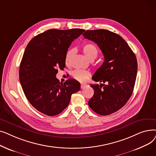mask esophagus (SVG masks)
Returning <instances> with one entry per match:
<instances>
[{
    "instance_id": "esophagus-1",
    "label": "esophagus",
    "mask_w": 156,
    "mask_h": 156,
    "mask_svg": "<svg viewBox=\"0 0 156 156\" xmlns=\"http://www.w3.org/2000/svg\"><path fill=\"white\" fill-rule=\"evenodd\" d=\"M86 87H87V85H85V84H81V89L85 88Z\"/></svg>"
}]
</instances>
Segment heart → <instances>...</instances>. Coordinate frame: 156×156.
Returning a JSON list of instances; mask_svg holds the SVG:
<instances>
[{
	"label": "heart",
	"mask_w": 156,
	"mask_h": 156,
	"mask_svg": "<svg viewBox=\"0 0 156 156\" xmlns=\"http://www.w3.org/2000/svg\"><path fill=\"white\" fill-rule=\"evenodd\" d=\"M83 54L85 55L87 58L89 60H94L97 56L98 55V49L96 46L92 44H85L81 47ZM73 54V50H69L67 51L65 55V62L66 64H69L72 56ZM73 76L76 80L80 81H85L89 76H90V73L88 71L83 69H75L72 73Z\"/></svg>",
	"instance_id": "b5f03b06"
}]
</instances>
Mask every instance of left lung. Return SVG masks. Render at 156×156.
<instances>
[{
	"label": "left lung",
	"instance_id": "obj_1",
	"mask_svg": "<svg viewBox=\"0 0 156 156\" xmlns=\"http://www.w3.org/2000/svg\"><path fill=\"white\" fill-rule=\"evenodd\" d=\"M83 36L96 43L104 57L92 76L102 83L90 85L94 94L88 105L100 115H109L123 107L133 93L138 67L136 56L123 38L109 30H87Z\"/></svg>",
	"mask_w": 156,
	"mask_h": 156
}]
</instances>
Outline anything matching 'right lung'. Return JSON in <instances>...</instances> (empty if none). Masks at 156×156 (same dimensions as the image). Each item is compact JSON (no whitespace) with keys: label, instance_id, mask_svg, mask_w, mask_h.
<instances>
[{"label":"right lung","instance_id":"right-lung-1","mask_svg":"<svg viewBox=\"0 0 156 156\" xmlns=\"http://www.w3.org/2000/svg\"><path fill=\"white\" fill-rule=\"evenodd\" d=\"M83 29L48 30L32 38L24 52L19 71L20 81L27 99L47 116L61 113L68 105L71 95L80 83L69 79L64 83L56 78L58 69L65 68V55Z\"/></svg>","mask_w":156,"mask_h":156}]
</instances>
